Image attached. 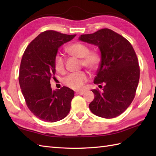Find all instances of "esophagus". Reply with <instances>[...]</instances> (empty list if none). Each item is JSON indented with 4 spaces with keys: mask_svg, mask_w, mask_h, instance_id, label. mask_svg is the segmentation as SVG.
Returning a JSON list of instances; mask_svg holds the SVG:
<instances>
[{
    "mask_svg": "<svg viewBox=\"0 0 156 156\" xmlns=\"http://www.w3.org/2000/svg\"><path fill=\"white\" fill-rule=\"evenodd\" d=\"M84 92H85V90H77V91H76V93H77V94H83L84 93Z\"/></svg>",
    "mask_w": 156,
    "mask_h": 156,
    "instance_id": "esophagus-1",
    "label": "esophagus"
}]
</instances>
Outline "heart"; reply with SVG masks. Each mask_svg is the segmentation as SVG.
<instances>
[{
  "instance_id": "obj_1",
  "label": "heart",
  "mask_w": 156,
  "mask_h": 156,
  "mask_svg": "<svg viewBox=\"0 0 156 156\" xmlns=\"http://www.w3.org/2000/svg\"><path fill=\"white\" fill-rule=\"evenodd\" d=\"M66 51L69 54L76 58H81V65L90 70H94L98 68L100 63V56L96 51H90L87 45L82 43H74L68 45ZM54 68L59 73L65 72V59L60 55H57L54 59ZM88 80L87 73L80 71L71 73L64 78V84L73 89L81 88L86 82Z\"/></svg>"
}]
</instances>
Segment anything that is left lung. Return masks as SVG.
Wrapping results in <instances>:
<instances>
[{
    "mask_svg": "<svg viewBox=\"0 0 156 156\" xmlns=\"http://www.w3.org/2000/svg\"><path fill=\"white\" fill-rule=\"evenodd\" d=\"M79 39L98 46L101 54L94 83L101 88L103 83L104 87L101 92L92 90L94 98L89 108L98 117H117L133 101L140 80V66L133 46L122 35L107 28L82 35Z\"/></svg>",
    "mask_w": 156,
    "mask_h": 156,
    "instance_id": "8db88e82",
    "label": "left lung"
}]
</instances>
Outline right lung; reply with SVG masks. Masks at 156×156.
Here are the masks:
<instances>
[{
    "mask_svg": "<svg viewBox=\"0 0 156 156\" xmlns=\"http://www.w3.org/2000/svg\"><path fill=\"white\" fill-rule=\"evenodd\" d=\"M76 35H66L53 30L42 32L26 48L19 69V82L26 105L37 118L54 122L69 113L74 91L63 87L52 90L54 59L59 48Z\"/></svg>",
    "mask_w": 156,
    "mask_h": 156,
    "instance_id": "right-lung-1",
    "label": "right lung"
}]
</instances>
